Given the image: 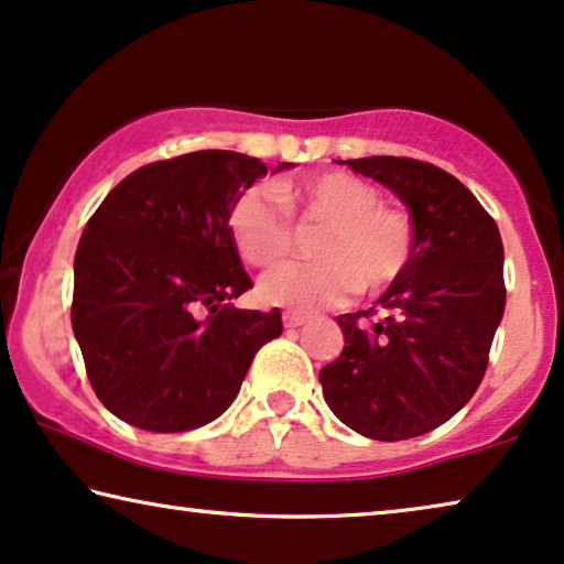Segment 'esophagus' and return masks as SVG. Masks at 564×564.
<instances>
[{
  "label": "esophagus",
  "instance_id": "esophagus-1",
  "mask_svg": "<svg viewBox=\"0 0 564 564\" xmlns=\"http://www.w3.org/2000/svg\"><path fill=\"white\" fill-rule=\"evenodd\" d=\"M308 322V316H304V314H296V312H285L283 314V324L289 329H293V327H304V324Z\"/></svg>",
  "mask_w": 564,
  "mask_h": 564
}]
</instances>
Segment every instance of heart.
<instances>
[{"label": "heart", "mask_w": 564, "mask_h": 564, "mask_svg": "<svg viewBox=\"0 0 564 564\" xmlns=\"http://www.w3.org/2000/svg\"><path fill=\"white\" fill-rule=\"evenodd\" d=\"M329 221L316 248L322 263H285L260 281L268 304L316 312L339 306L355 291H383L409 268L414 225L409 214L383 206L376 186L350 173H322L279 192L256 186L245 192L229 214L240 256L256 268H271L291 248V212Z\"/></svg>", "instance_id": "1"}]
</instances>
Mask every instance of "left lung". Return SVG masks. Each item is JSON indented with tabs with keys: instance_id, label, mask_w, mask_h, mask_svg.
I'll return each mask as SVG.
<instances>
[{
	"instance_id": "1",
	"label": "left lung",
	"mask_w": 564,
	"mask_h": 564,
	"mask_svg": "<svg viewBox=\"0 0 564 564\" xmlns=\"http://www.w3.org/2000/svg\"><path fill=\"white\" fill-rule=\"evenodd\" d=\"M399 196L414 225L409 268L370 312L337 316L343 355L319 372L339 422L380 442L437 430L473 399L503 319V242L455 176L414 158L347 161ZM378 311L381 319L358 325Z\"/></svg>"
}]
</instances>
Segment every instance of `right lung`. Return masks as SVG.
I'll use <instances>...</instances> for the list:
<instances>
[{"label": "right lung", "mask_w": 564, "mask_h": 564, "mask_svg": "<svg viewBox=\"0 0 564 564\" xmlns=\"http://www.w3.org/2000/svg\"><path fill=\"white\" fill-rule=\"evenodd\" d=\"M265 173L232 150L142 165L86 225L70 324L94 393L122 422L148 432L214 422L256 352L283 332L279 308L229 304L252 285L229 214Z\"/></svg>", "instance_id": "1"}]
</instances>
